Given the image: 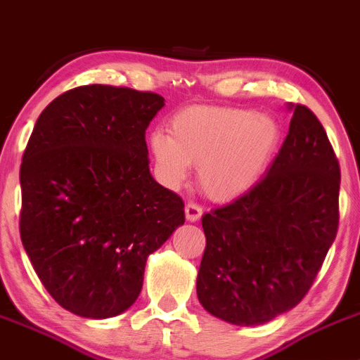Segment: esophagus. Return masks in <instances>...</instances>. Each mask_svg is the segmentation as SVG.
Here are the masks:
<instances>
[{
	"instance_id": "esophagus-1",
	"label": "esophagus",
	"mask_w": 360,
	"mask_h": 360,
	"mask_svg": "<svg viewBox=\"0 0 360 360\" xmlns=\"http://www.w3.org/2000/svg\"><path fill=\"white\" fill-rule=\"evenodd\" d=\"M202 207L200 205H197V204H188L186 207H184V214H186V219L188 221H198V219L202 218Z\"/></svg>"
}]
</instances>
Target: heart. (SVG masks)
<instances>
[{"mask_svg":"<svg viewBox=\"0 0 360 360\" xmlns=\"http://www.w3.org/2000/svg\"><path fill=\"white\" fill-rule=\"evenodd\" d=\"M283 127L269 112L240 107L197 105L170 120L169 135L156 131L149 148L167 186L183 183L198 165V184L211 200L232 202L250 193L273 165Z\"/></svg>","mask_w":360,"mask_h":360,"instance_id":"heart-1","label":"heart"}]
</instances>
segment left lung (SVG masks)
<instances>
[{
    "label": "left lung",
    "mask_w": 360,
    "mask_h": 360,
    "mask_svg": "<svg viewBox=\"0 0 360 360\" xmlns=\"http://www.w3.org/2000/svg\"><path fill=\"white\" fill-rule=\"evenodd\" d=\"M264 179L202 216L200 304L233 326H260L295 308L311 288L338 232L340 163L304 105Z\"/></svg>",
    "instance_id": "left-lung-1"
}]
</instances>
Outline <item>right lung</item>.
<instances>
[{
  "label": "right lung",
  "instance_id": "add662e5",
  "mask_svg": "<svg viewBox=\"0 0 360 360\" xmlns=\"http://www.w3.org/2000/svg\"><path fill=\"white\" fill-rule=\"evenodd\" d=\"M163 96L103 84L52 100L20 165V239L59 306L84 319L127 311L148 257L184 223L149 172L146 130Z\"/></svg>",
  "mask_w": 360,
  "mask_h": 360
}]
</instances>
